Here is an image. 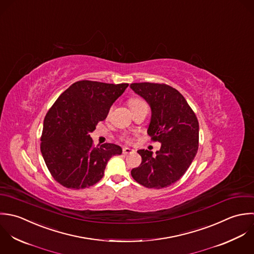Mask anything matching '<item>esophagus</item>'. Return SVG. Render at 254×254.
<instances>
[{
  "label": "esophagus",
  "mask_w": 254,
  "mask_h": 254,
  "mask_svg": "<svg viewBox=\"0 0 254 254\" xmlns=\"http://www.w3.org/2000/svg\"><path fill=\"white\" fill-rule=\"evenodd\" d=\"M122 153H123L124 155L133 154V153H134V150H132V149H130V148H123V150H122Z\"/></svg>",
  "instance_id": "esophagus-1"
}]
</instances>
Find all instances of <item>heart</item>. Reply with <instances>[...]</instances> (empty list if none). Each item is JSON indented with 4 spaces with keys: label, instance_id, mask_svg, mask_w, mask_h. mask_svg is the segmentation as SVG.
I'll use <instances>...</instances> for the list:
<instances>
[{
    "label": "heart",
    "instance_id": "heart-1",
    "mask_svg": "<svg viewBox=\"0 0 254 254\" xmlns=\"http://www.w3.org/2000/svg\"><path fill=\"white\" fill-rule=\"evenodd\" d=\"M128 104L131 108V110L137 109L139 107H143V106H147V103L144 99L139 98V97H132L128 100Z\"/></svg>",
    "mask_w": 254,
    "mask_h": 254
}]
</instances>
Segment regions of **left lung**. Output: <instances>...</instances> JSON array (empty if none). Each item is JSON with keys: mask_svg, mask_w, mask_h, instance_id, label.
<instances>
[{"mask_svg": "<svg viewBox=\"0 0 254 254\" xmlns=\"http://www.w3.org/2000/svg\"><path fill=\"white\" fill-rule=\"evenodd\" d=\"M130 87L149 103L152 116L148 134L162 144L156 155L148 150L138 151L142 163L131 170V175L148 188L168 187L183 176L197 154V117L183 95L169 85L134 83Z\"/></svg>", "mask_w": 254, "mask_h": 254, "instance_id": "1", "label": "left lung"}]
</instances>
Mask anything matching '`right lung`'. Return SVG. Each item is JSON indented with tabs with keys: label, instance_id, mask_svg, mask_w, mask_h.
<instances>
[{
	"label": "right lung",
	"instance_id": "right-lung-1",
	"mask_svg": "<svg viewBox=\"0 0 254 254\" xmlns=\"http://www.w3.org/2000/svg\"><path fill=\"white\" fill-rule=\"evenodd\" d=\"M128 84L80 81L69 86L47 112L40 150L54 179L71 189L98 182L111 157L121 147L103 144L94 148L89 133L103 121L113 102Z\"/></svg>",
	"mask_w": 254,
	"mask_h": 254
}]
</instances>
